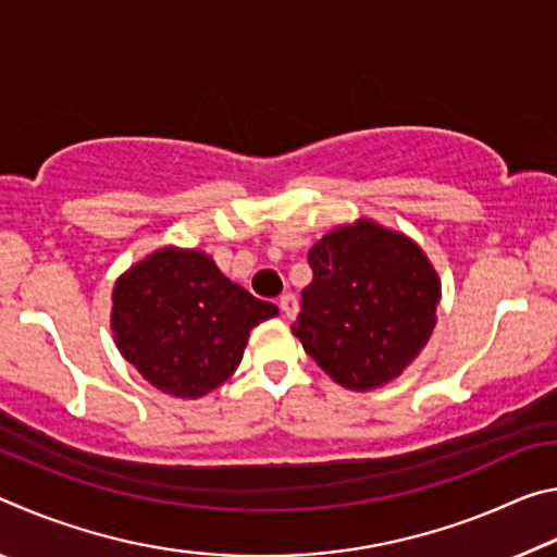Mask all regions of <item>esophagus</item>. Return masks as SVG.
<instances>
[{
	"instance_id": "34e87169",
	"label": "esophagus",
	"mask_w": 557,
	"mask_h": 557,
	"mask_svg": "<svg viewBox=\"0 0 557 557\" xmlns=\"http://www.w3.org/2000/svg\"><path fill=\"white\" fill-rule=\"evenodd\" d=\"M280 309H282V314H285L287 319H292V317H295L297 314V297L295 295H289V292H287V295H282L280 297Z\"/></svg>"
}]
</instances>
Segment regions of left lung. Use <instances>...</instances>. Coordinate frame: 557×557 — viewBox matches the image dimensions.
Instances as JSON below:
<instances>
[{
	"mask_svg": "<svg viewBox=\"0 0 557 557\" xmlns=\"http://www.w3.org/2000/svg\"><path fill=\"white\" fill-rule=\"evenodd\" d=\"M312 282L292 324L305 351L351 391L393 381L428 344L440 280L418 245L371 221L309 250Z\"/></svg>",
	"mask_w": 557,
	"mask_h": 557,
	"instance_id": "8db88e82",
	"label": "left lung"
}]
</instances>
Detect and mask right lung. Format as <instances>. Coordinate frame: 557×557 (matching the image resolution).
Here are the masks:
<instances>
[{"mask_svg": "<svg viewBox=\"0 0 557 557\" xmlns=\"http://www.w3.org/2000/svg\"><path fill=\"white\" fill-rule=\"evenodd\" d=\"M275 314V305L235 285L199 250H157L112 292L120 354L176 398H201L228 381L250 329Z\"/></svg>", "mask_w": 557, "mask_h": 557, "instance_id": "obj_1", "label": "right lung"}]
</instances>
